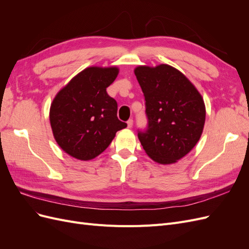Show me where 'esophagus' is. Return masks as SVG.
<instances>
[{
	"label": "esophagus",
	"mask_w": 249,
	"mask_h": 249,
	"mask_svg": "<svg viewBox=\"0 0 249 249\" xmlns=\"http://www.w3.org/2000/svg\"><path fill=\"white\" fill-rule=\"evenodd\" d=\"M126 124H127V127H129V129H131V127L133 126V119H129V120H127Z\"/></svg>",
	"instance_id": "esophagus-1"
}]
</instances>
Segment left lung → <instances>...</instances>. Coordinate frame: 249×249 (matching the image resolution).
<instances>
[{
    "mask_svg": "<svg viewBox=\"0 0 249 249\" xmlns=\"http://www.w3.org/2000/svg\"><path fill=\"white\" fill-rule=\"evenodd\" d=\"M145 101L147 127L138 138L160 164L182 159L199 140L206 120L200 93L184 74L167 64L134 71Z\"/></svg>",
    "mask_w": 249,
    "mask_h": 249,
    "instance_id": "8db88e82",
    "label": "left lung"
}]
</instances>
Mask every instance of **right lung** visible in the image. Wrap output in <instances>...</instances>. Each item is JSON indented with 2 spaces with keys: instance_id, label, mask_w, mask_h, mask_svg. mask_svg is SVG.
<instances>
[{
  "instance_id": "1",
  "label": "right lung",
  "mask_w": 249,
  "mask_h": 249,
  "mask_svg": "<svg viewBox=\"0 0 249 249\" xmlns=\"http://www.w3.org/2000/svg\"><path fill=\"white\" fill-rule=\"evenodd\" d=\"M118 74L117 67H88L55 96L51 105L53 134L66 154L87 161L106 149L126 124L117 118V103L106 88Z\"/></svg>"
}]
</instances>
